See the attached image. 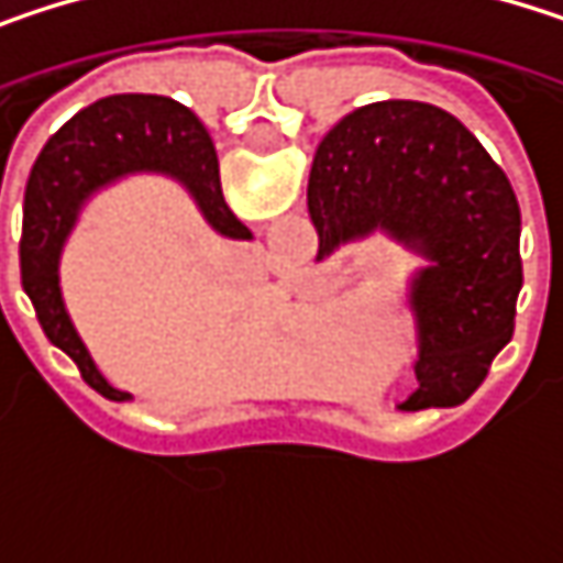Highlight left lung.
I'll use <instances>...</instances> for the list:
<instances>
[{
  "instance_id": "obj_1",
  "label": "left lung",
  "mask_w": 563,
  "mask_h": 563,
  "mask_svg": "<svg viewBox=\"0 0 563 563\" xmlns=\"http://www.w3.org/2000/svg\"><path fill=\"white\" fill-rule=\"evenodd\" d=\"M306 205L316 261L372 231L427 257L410 286L417 388L400 410L463 404L515 329L521 211L506 172L453 113L385 100L319 143Z\"/></svg>"
}]
</instances>
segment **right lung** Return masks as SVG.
<instances>
[{
  "instance_id": "obj_1",
  "label": "right lung",
  "mask_w": 563,
  "mask_h": 563,
  "mask_svg": "<svg viewBox=\"0 0 563 563\" xmlns=\"http://www.w3.org/2000/svg\"><path fill=\"white\" fill-rule=\"evenodd\" d=\"M130 172H166L188 185L208 224L247 241L251 231L228 208L218 175V153L201 120L159 93H113L70 117L38 153L22 205V286L38 312L45 335L74 358L80 378L110 400H126L87 355L74 332L60 286L57 254L80 205L107 181Z\"/></svg>"
}]
</instances>
